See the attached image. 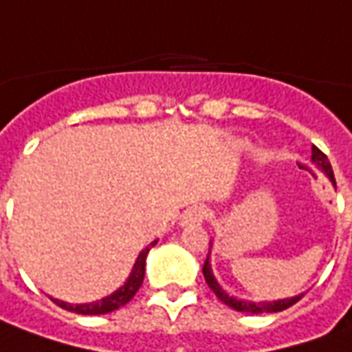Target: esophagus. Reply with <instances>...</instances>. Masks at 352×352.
I'll use <instances>...</instances> for the list:
<instances>
[{
    "instance_id": "1",
    "label": "esophagus",
    "mask_w": 352,
    "mask_h": 352,
    "mask_svg": "<svg viewBox=\"0 0 352 352\" xmlns=\"http://www.w3.org/2000/svg\"><path fill=\"white\" fill-rule=\"evenodd\" d=\"M204 219H208V208H204V206H194L190 210L184 211L181 225H200Z\"/></svg>"
}]
</instances>
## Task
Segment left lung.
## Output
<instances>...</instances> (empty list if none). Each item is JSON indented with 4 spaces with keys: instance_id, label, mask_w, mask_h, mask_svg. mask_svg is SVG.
<instances>
[{
    "instance_id": "left-lung-1",
    "label": "left lung",
    "mask_w": 352,
    "mask_h": 352,
    "mask_svg": "<svg viewBox=\"0 0 352 352\" xmlns=\"http://www.w3.org/2000/svg\"><path fill=\"white\" fill-rule=\"evenodd\" d=\"M313 162H316L324 171L326 175L330 177V181L336 184V177H333V171H331L330 162H328V156L318 148V146H313ZM201 272H204V278L208 282V286L211 287V292L223 301L225 305H228L230 309L234 311H240V313H252V314H261V313H280V311H286L289 309L292 305H296L305 294H299L296 297H289V299H280V301H263V303H250V301H244V299H236V297L228 296L227 292L223 287L219 286L217 280L213 276L211 272V265H210V255L206 257L204 261V267H201Z\"/></svg>"
}]
</instances>
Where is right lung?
I'll return each mask as SVG.
<instances>
[{
  "label": "right lung",
  "instance_id": "1",
  "mask_svg": "<svg viewBox=\"0 0 352 352\" xmlns=\"http://www.w3.org/2000/svg\"><path fill=\"white\" fill-rule=\"evenodd\" d=\"M156 242H152L151 245H146L144 250L141 252V255L137 257V263H135L133 272L131 276L127 278L124 286L116 289L112 296L104 297L100 301H93V303H85V305H72V303H65V301H58V299H53L60 309L65 311H70V313H78V314H107L116 311L120 307H124L125 303H129L133 296L139 292L141 287L142 280H144V265H146V255L151 252L152 245Z\"/></svg>",
  "mask_w": 352,
  "mask_h": 352
}]
</instances>
